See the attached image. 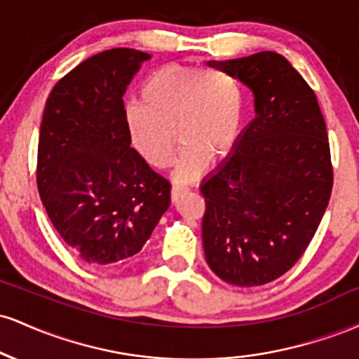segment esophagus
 <instances>
[{
  "label": "esophagus",
  "mask_w": 359,
  "mask_h": 359,
  "mask_svg": "<svg viewBox=\"0 0 359 359\" xmlns=\"http://www.w3.org/2000/svg\"><path fill=\"white\" fill-rule=\"evenodd\" d=\"M189 191V185H185V184H174L172 185V199H177V197L180 196V194H184V192H187Z\"/></svg>",
  "instance_id": "esophagus-1"
}]
</instances>
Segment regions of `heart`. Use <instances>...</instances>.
I'll return each instance as SVG.
<instances>
[{
    "label": "heart",
    "mask_w": 359,
    "mask_h": 359,
    "mask_svg": "<svg viewBox=\"0 0 359 359\" xmlns=\"http://www.w3.org/2000/svg\"><path fill=\"white\" fill-rule=\"evenodd\" d=\"M131 145L156 168L170 163L175 137L182 148L174 177L196 179L211 156H226L243 126V96L238 82L221 71L167 65L151 74L140 90V104L126 109Z\"/></svg>",
    "instance_id": "b5f03b06"
}]
</instances>
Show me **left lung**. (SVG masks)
I'll list each match as a JSON object with an SVG mask.
<instances>
[{
	"instance_id": "obj_1",
	"label": "left lung",
	"mask_w": 359,
	"mask_h": 359,
	"mask_svg": "<svg viewBox=\"0 0 359 359\" xmlns=\"http://www.w3.org/2000/svg\"><path fill=\"white\" fill-rule=\"evenodd\" d=\"M253 94L255 118L201 184L208 265L224 282L255 287L297 263L332 189L327 130L314 90L277 52L208 60Z\"/></svg>"
}]
</instances>
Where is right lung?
Wrapping results in <instances>:
<instances>
[{
    "instance_id": "right-lung-1",
    "label": "right lung",
    "mask_w": 359,
    "mask_h": 359,
    "mask_svg": "<svg viewBox=\"0 0 359 359\" xmlns=\"http://www.w3.org/2000/svg\"><path fill=\"white\" fill-rule=\"evenodd\" d=\"M150 53L111 48L57 82L45 104L36 184L62 240L86 262L137 255L170 205V184L131 147L123 96Z\"/></svg>"
}]
</instances>
